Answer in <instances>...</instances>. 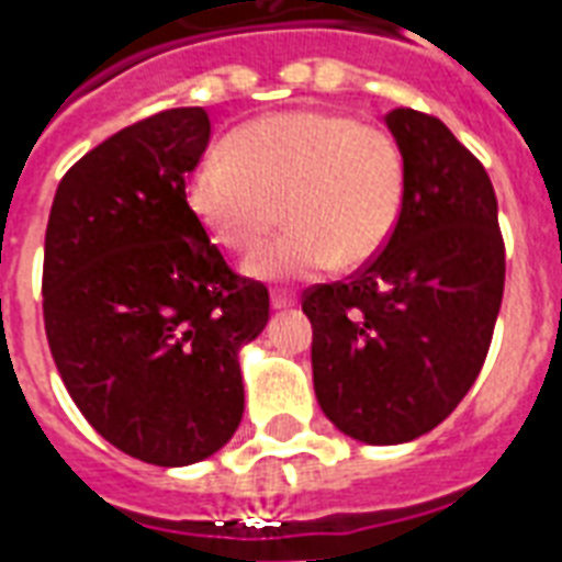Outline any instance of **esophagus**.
I'll use <instances>...</instances> for the list:
<instances>
[{"instance_id": "1", "label": "esophagus", "mask_w": 562, "mask_h": 562, "mask_svg": "<svg viewBox=\"0 0 562 562\" xmlns=\"http://www.w3.org/2000/svg\"><path fill=\"white\" fill-rule=\"evenodd\" d=\"M294 303H297V300L291 297V294H282V291H277V294H273V297H271L273 310H291Z\"/></svg>"}]
</instances>
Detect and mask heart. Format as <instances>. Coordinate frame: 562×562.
<instances>
[{
    "mask_svg": "<svg viewBox=\"0 0 562 562\" xmlns=\"http://www.w3.org/2000/svg\"><path fill=\"white\" fill-rule=\"evenodd\" d=\"M404 156L380 126L294 109L235 128L194 167L188 203L214 241L250 252L285 221L291 233L244 262L252 280L315 277L374 259L404 209Z\"/></svg>",
    "mask_w": 562,
    "mask_h": 562,
    "instance_id": "obj_1",
    "label": "heart"
}]
</instances>
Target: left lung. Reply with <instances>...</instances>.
Masks as SVG:
<instances>
[{"label":"left lung","instance_id":"left-lung-1","mask_svg":"<svg viewBox=\"0 0 562 562\" xmlns=\"http://www.w3.org/2000/svg\"><path fill=\"white\" fill-rule=\"evenodd\" d=\"M404 156V209L385 247L348 282L306 291L321 409L366 445L430 434L490 353L504 297L498 200L442 120L385 114Z\"/></svg>","mask_w":562,"mask_h":562}]
</instances>
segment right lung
I'll list each match as a JSON object with an SVG mask.
<instances>
[{
	"mask_svg": "<svg viewBox=\"0 0 562 562\" xmlns=\"http://www.w3.org/2000/svg\"><path fill=\"white\" fill-rule=\"evenodd\" d=\"M209 132L203 109L120 128L67 170L46 226L58 374L102 439L165 469L233 439L238 353L268 324V289L229 271L186 200Z\"/></svg>",
	"mask_w": 562,
	"mask_h": 562,
	"instance_id": "obj_1",
	"label": "right lung"
}]
</instances>
